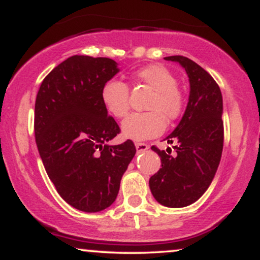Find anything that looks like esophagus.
<instances>
[{
    "label": "esophagus",
    "instance_id": "34e87169",
    "mask_svg": "<svg viewBox=\"0 0 260 260\" xmlns=\"http://www.w3.org/2000/svg\"><path fill=\"white\" fill-rule=\"evenodd\" d=\"M137 153H144L145 150H148L149 145L145 144V143H136Z\"/></svg>",
    "mask_w": 260,
    "mask_h": 260
}]
</instances>
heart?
Here are the masks:
<instances>
[{"instance_id":"heart-1","label":"heart","mask_w":260,"mask_h":260,"mask_svg":"<svg viewBox=\"0 0 260 260\" xmlns=\"http://www.w3.org/2000/svg\"><path fill=\"white\" fill-rule=\"evenodd\" d=\"M139 82L154 90L147 109L150 111L132 113L122 123L126 138L144 140L160 136L166 128V120L176 121L186 107V98L177 86V78L162 64H149L136 73ZM101 101L113 117L123 118L129 111V89L117 79L107 80L101 89Z\"/></svg>"}]
</instances>
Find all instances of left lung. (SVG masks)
<instances>
[{"label":"left lung","mask_w":260,"mask_h":260,"mask_svg":"<svg viewBox=\"0 0 260 260\" xmlns=\"http://www.w3.org/2000/svg\"><path fill=\"white\" fill-rule=\"evenodd\" d=\"M178 62L189 78V99L183 117L170 136L171 148L160 150L161 169L149 180L154 198L169 208H183L198 201L210 186L223 147L222 95L207 71L184 56H169Z\"/></svg>","instance_id":"left-lung-1"}]
</instances>
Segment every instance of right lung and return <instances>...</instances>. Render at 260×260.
<instances>
[{
    "label": "right lung",
    "instance_id": "right-lung-1",
    "mask_svg": "<svg viewBox=\"0 0 260 260\" xmlns=\"http://www.w3.org/2000/svg\"><path fill=\"white\" fill-rule=\"evenodd\" d=\"M118 71L111 58L72 56L45 77L35 100V140L47 176L68 204L85 213L115 202L136 155L129 139L107 144L121 129L107 115L101 89Z\"/></svg>",
    "mask_w": 260,
    "mask_h": 260
}]
</instances>
